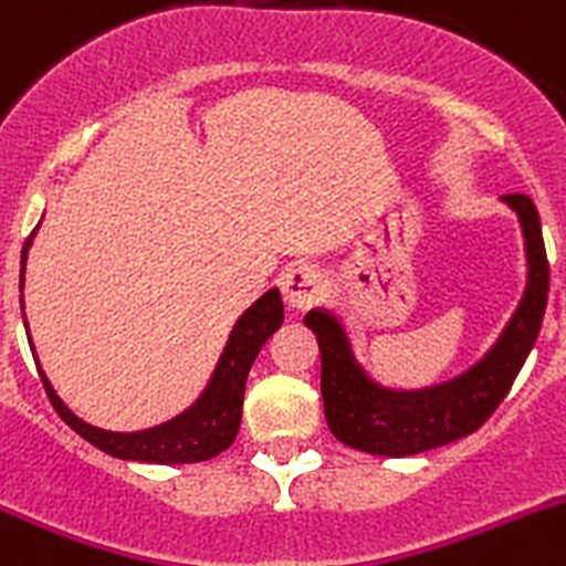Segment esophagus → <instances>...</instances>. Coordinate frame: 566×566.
<instances>
[{"label":"esophagus","instance_id":"34e87169","mask_svg":"<svg viewBox=\"0 0 566 566\" xmlns=\"http://www.w3.org/2000/svg\"><path fill=\"white\" fill-rule=\"evenodd\" d=\"M282 293L293 310H310L321 295V276L312 268H290L282 276Z\"/></svg>","mask_w":566,"mask_h":566}]
</instances>
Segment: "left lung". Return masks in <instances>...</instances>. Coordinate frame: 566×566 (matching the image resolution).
<instances>
[{
  "label": "left lung",
  "mask_w": 566,
  "mask_h": 566,
  "mask_svg": "<svg viewBox=\"0 0 566 566\" xmlns=\"http://www.w3.org/2000/svg\"><path fill=\"white\" fill-rule=\"evenodd\" d=\"M520 218L528 256L523 301L490 354L462 376L426 389H387L354 359L345 328L326 310L306 312L304 323L321 348V392L326 422L343 446L376 457H411L473 434L490 420L528 359L542 328L551 290L539 212L523 193L501 196Z\"/></svg>",
  "instance_id": "8db88e82"
}]
</instances>
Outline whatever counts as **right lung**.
<instances>
[{
  "label": "right lung",
  "instance_id": "right-lung-1",
  "mask_svg": "<svg viewBox=\"0 0 566 566\" xmlns=\"http://www.w3.org/2000/svg\"><path fill=\"white\" fill-rule=\"evenodd\" d=\"M32 234L27 238L24 249H21V287H24V262L27 251H30L32 245ZM21 310H24V301H21ZM282 293L273 287L268 290L260 301H254V304L240 315V321L234 323L227 348H223L216 373H212L210 384H207V389L201 392V398L196 400L190 409H185L182 415L174 417V420L155 426V429L132 431V434L104 431L91 426V422L80 420V417L57 398V392L52 389V384H49L41 365H38V373H41L43 389H46L54 411L63 417L65 426H71L82 440L96 446L98 451L109 453V457L129 459V462H207V459L227 451L234 442V437H238L240 417H243L245 378H249L251 365H254L256 354H260V348L265 345V339L282 326ZM27 334H30V328H27Z\"/></svg>",
  "mask_w": 566,
  "mask_h": 566
}]
</instances>
